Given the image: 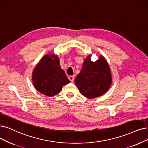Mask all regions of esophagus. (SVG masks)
I'll list each match as a JSON object with an SVG mask.
<instances>
[{"label": "esophagus", "mask_w": 148, "mask_h": 148, "mask_svg": "<svg viewBox=\"0 0 148 148\" xmlns=\"http://www.w3.org/2000/svg\"><path fill=\"white\" fill-rule=\"evenodd\" d=\"M69 79L71 82H73L74 80V76H69Z\"/></svg>", "instance_id": "obj_1"}]
</instances>
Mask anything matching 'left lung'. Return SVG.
<instances>
[{"instance_id":"obj_1","label":"left lung","mask_w":148,"mask_h":148,"mask_svg":"<svg viewBox=\"0 0 148 148\" xmlns=\"http://www.w3.org/2000/svg\"><path fill=\"white\" fill-rule=\"evenodd\" d=\"M91 56L89 55L86 57L75 79L80 93L88 99L102 96L109 90L112 81L110 69L104 57L100 55L93 62Z\"/></svg>"}]
</instances>
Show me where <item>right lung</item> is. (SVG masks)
Here are the masks:
<instances>
[{
  "label": "right lung",
  "instance_id": "1",
  "mask_svg": "<svg viewBox=\"0 0 148 148\" xmlns=\"http://www.w3.org/2000/svg\"><path fill=\"white\" fill-rule=\"evenodd\" d=\"M32 81L38 92L50 97L61 92L70 82L55 54H46L41 58L33 71Z\"/></svg>",
  "mask_w": 148,
  "mask_h": 148
}]
</instances>
